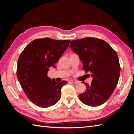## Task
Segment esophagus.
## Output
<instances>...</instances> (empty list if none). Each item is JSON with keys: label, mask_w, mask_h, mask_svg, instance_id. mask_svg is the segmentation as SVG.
<instances>
[{"label": "esophagus", "mask_w": 134, "mask_h": 134, "mask_svg": "<svg viewBox=\"0 0 134 134\" xmlns=\"http://www.w3.org/2000/svg\"><path fill=\"white\" fill-rule=\"evenodd\" d=\"M71 82L72 83H74V84H78V83H79L78 81L76 80H71Z\"/></svg>", "instance_id": "esophagus-1"}]
</instances>
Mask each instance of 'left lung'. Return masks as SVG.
<instances>
[{
  "mask_svg": "<svg viewBox=\"0 0 134 134\" xmlns=\"http://www.w3.org/2000/svg\"><path fill=\"white\" fill-rule=\"evenodd\" d=\"M69 47L78 55L83 69L91 72L92 83L86 86L84 93L79 95L80 101L96 107L108 99L116 87L120 75V65L116 52L103 40L85 37L72 40Z\"/></svg>",
  "mask_w": 134,
  "mask_h": 134,
  "instance_id": "obj_1",
  "label": "left lung"
}]
</instances>
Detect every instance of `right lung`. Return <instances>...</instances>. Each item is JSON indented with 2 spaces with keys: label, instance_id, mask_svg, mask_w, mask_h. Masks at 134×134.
I'll list each match as a JSON object with an SVG mask.
<instances>
[{
  "label": "right lung",
  "instance_id": "right-lung-1",
  "mask_svg": "<svg viewBox=\"0 0 134 134\" xmlns=\"http://www.w3.org/2000/svg\"><path fill=\"white\" fill-rule=\"evenodd\" d=\"M70 40L36 39L25 48L18 60L17 76L26 95L40 107L47 108L59 100L66 81L56 82L47 76L66 50Z\"/></svg>",
  "mask_w": 134,
  "mask_h": 134
}]
</instances>
